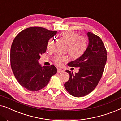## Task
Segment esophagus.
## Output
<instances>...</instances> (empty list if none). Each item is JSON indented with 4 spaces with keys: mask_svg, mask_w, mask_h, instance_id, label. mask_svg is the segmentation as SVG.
Listing matches in <instances>:
<instances>
[{
    "mask_svg": "<svg viewBox=\"0 0 121 121\" xmlns=\"http://www.w3.org/2000/svg\"><path fill=\"white\" fill-rule=\"evenodd\" d=\"M57 72H58V73H60V72H63V70H62V69L58 68V70H57Z\"/></svg>",
    "mask_w": 121,
    "mask_h": 121,
    "instance_id": "1",
    "label": "esophagus"
}]
</instances>
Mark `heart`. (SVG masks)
Wrapping results in <instances>:
<instances>
[{
    "mask_svg": "<svg viewBox=\"0 0 121 121\" xmlns=\"http://www.w3.org/2000/svg\"><path fill=\"white\" fill-rule=\"evenodd\" d=\"M63 39L68 46V52L73 58H79L83 55L87 47V40L84 37H79L77 33L73 31H67L62 32ZM53 42L52 39L48 41L47 48L51 49ZM65 56H56L54 58V62L57 65H60L63 62L67 60Z\"/></svg>",
    "mask_w": 121,
    "mask_h": 121,
    "instance_id": "1",
    "label": "heart"
}]
</instances>
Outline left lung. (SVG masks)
I'll return each instance as SVG.
<instances>
[{"instance_id":"obj_1","label":"left lung","mask_w":121,"mask_h":121,"mask_svg":"<svg viewBox=\"0 0 121 121\" xmlns=\"http://www.w3.org/2000/svg\"><path fill=\"white\" fill-rule=\"evenodd\" d=\"M89 44L85 52L79 58L69 62V67H79V72L66 70L69 79L64 87L71 95L82 97L92 91L100 82L107 60V51L100 37L87 33Z\"/></svg>"}]
</instances>
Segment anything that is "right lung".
<instances>
[{"instance_id": "1", "label": "right lung", "mask_w": 121, "mask_h": 121, "mask_svg": "<svg viewBox=\"0 0 121 121\" xmlns=\"http://www.w3.org/2000/svg\"><path fill=\"white\" fill-rule=\"evenodd\" d=\"M56 33L43 27H31L21 31L13 41L11 67L16 80L27 90H41L57 73L53 65L41 67L39 63L40 56L46 52L48 41Z\"/></svg>"}]
</instances>
